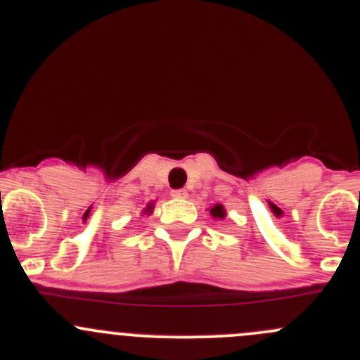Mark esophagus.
I'll return each instance as SVG.
<instances>
[{
	"instance_id": "1",
	"label": "esophagus",
	"mask_w": 360,
	"mask_h": 360,
	"mask_svg": "<svg viewBox=\"0 0 360 360\" xmlns=\"http://www.w3.org/2000/svg\"><path fill=\"white\" fill-rule=\"evenodd\" d=\"M174 198H186L188 197V191L186 190H172L170 191Z\"/></svg>"
}]
</instances>
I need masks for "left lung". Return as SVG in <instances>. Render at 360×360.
I'll return each instance as SVG.
<instances>
[{
	"label": "left lung",
	"mask_w": 360,
	"mask_h": 360,
	"mask_svg": "<svg viewBox=\"0 0 360 360\" xmlns=\"http://www.w3.org/2000/svg\"><path fill=\"white\" fill-rule=\"evenodd\" d=\"M211 216L212 218H216V219H223L226 216V212H225V209H223V205L221 204H216L214 207H211Z\"/></svg>",
	"instance_id": "obj_1"
}]
</instances>
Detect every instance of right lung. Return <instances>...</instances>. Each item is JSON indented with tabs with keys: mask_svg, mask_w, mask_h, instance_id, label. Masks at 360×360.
<instances>
[{
	"mask_svg": "<svg viewBox=\"0 0 360 360\" xmlns=\"http://www.w3.org/2000/svg\"><path fill=\"white\" fill-rule=\"evenodd\" d=\"M153 209H155V202H149V204L144 207V211H142V214H151Z\"/></svg>",
	"mask_w": 360,
	"mask_h": 360,
	"instance_id": "add662e5",
	"label": "right lung"
}]
</instances>
